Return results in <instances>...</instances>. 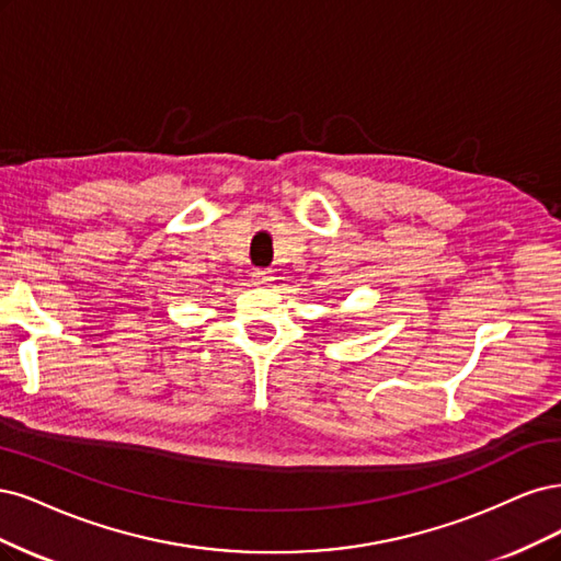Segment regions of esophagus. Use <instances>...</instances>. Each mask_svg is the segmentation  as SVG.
I'll return each mask as SVG.
<instances>
[{
    "instance_id": "obj_1",
    "label": "esophagus",
    "mask_w": 561,
    "mask_h": 561,
    "mask_svg": "<svg viewBox=\"0 0 561 561\" xmlns=\"http://www.w3.org/2000/svg\"><path fill=\"white\" fill-rule=\"evenodd\" d=\"M254 284H259V286H267L270 282H273L275 277H273V273H270V270H254Z\"/></svg>"
}]
</instances>
